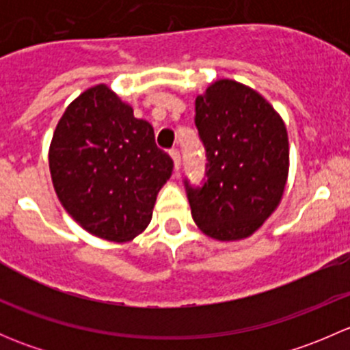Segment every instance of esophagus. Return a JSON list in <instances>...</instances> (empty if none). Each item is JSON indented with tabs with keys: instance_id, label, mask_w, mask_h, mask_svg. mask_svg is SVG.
<instances>
[{
	"instance_id": "obj_1",
	"label": "esophagus",
	"mask_w": 350,
	"mask_h": 350,
	"mask_svg": "<svg viewBox=\"0 0 350 350\" xmlns=\"http://www.w3.org/2000/svg\"><path fill=\"white\" fill-rule=\"evenodd\" d=\"M169 154H171L172 161H174V169L176 172H178L179 167H181V154H179L178 149H171L169 150Z\"/></svg>"
}]
</instances>
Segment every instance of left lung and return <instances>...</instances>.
Masks as SVG:
<instances>
[{
    "label": "left lung",
    "mask_w": 350,
    "mask_h": 350,
    "mask_svg": "<svg viewBox=\"0 0 350 350\" xmlns=\"http://www.w3.org/2000/svg\"><path fill=\"white\" fill-rule=\"evenodd\" d=\"M195 123L206 149V181H185L193 220L221 242L247 239L283 198L289 144L280 113L256 90L218 79L196 96Z\"/></svg>",
    "instance_id": "obj_1"
}]
</instances>
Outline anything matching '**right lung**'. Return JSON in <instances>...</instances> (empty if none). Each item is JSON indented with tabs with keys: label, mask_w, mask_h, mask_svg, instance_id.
I'll list each match as a JSON object with an SVG mask.
<instances>
[{
	"label": "right lung",
	"mask_w": 350,
	"mask_h": 350,
	"mask_svg": "<svg viewBox=\"0 0 350 350\" xmlns=\"http://www.w3.org/2000/svg\"><path fill=\"white\" fill-rule=\"evenodd\" d=\"M154 129L107 84L81 93L55 126L49 167L59 201L81 227L111 242L150 224L155 198L172 174Z\"/></svg>",
	"instance_id": "add662e5"
}]
</instances>
